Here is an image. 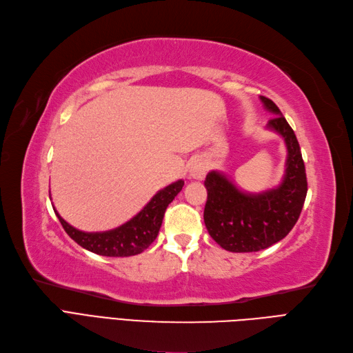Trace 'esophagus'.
Returning a JSON list of instances; mask_svg holds the SVG:
<instances>
[{"instance_id":"34e87169","label":"esophagus","mask_w":353,"mask_h":353,"mask_svg":"<svg viewBox=\"0 0 353 353\" xmlns=\"http://www.w3.org/2000/svg\"><path fill=\"white\" fill-rule=\"evenodd\" d=\"M190 176L194 179H203L205 176V172H208V166L201 161V159H194L190 163L188 168Z\"/></svg>"}]
</instances>
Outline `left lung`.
Returning a JSON list of instances; mask_svg holds the SVG:
<instances>
[{
    "mask_svg": "<svg viewBox=\"0 0 353 353\" xmlns=\"http://www.w3.org/2000/svg\"><path fill=\"white\" fill-rule=\"evenodd\" d=\"M267 111L274 117L267 128L285 140L288 157L281 185L259 194L242 192L226 175L212 171L205 176L208 201L204 223L210 236L230 252H254L283 239L295 223L307 197V174L299 143L281 109L260 96Z\"/></svg>",
    "mask_w": 353,
    "mask_h": 353,
    "instance_id": "obj_1",
    "label": "left lung"
}]
</instances>
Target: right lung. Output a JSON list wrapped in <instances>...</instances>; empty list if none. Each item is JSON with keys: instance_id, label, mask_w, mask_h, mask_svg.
Segmentation results:
<instances>
[{"instance_id": "1", "label": "right lung", "mask_w": 353, "mask_h": 353, "mask_svg": "<svg viewBox=\"0 0 353 353\" xmlns=\"http://www.w3.org/2000/svg\"><path fill=\"white\" fill-rule=\"evenodd\" d=\"M182 187L184 181L178 179L174 184L157 191L140 213L130 219L127 223L106 232H83L68 225L55 209L54 212L68 236L74 239L80 247L105 257H130L143 252L156 239L162 226L165 210Z\"/></svg>"}]
</instances>
